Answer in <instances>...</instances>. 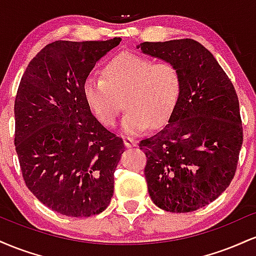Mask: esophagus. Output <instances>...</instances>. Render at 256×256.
<instances>
[{"label": "esophagus", "instance_id": "1", "mask_svg": "<svg viewBox=\"0 0 256 256\" xmlns=\"http://www.w3.org/2000/svg\"><path fill=\"white\" fill-rule=\"evenodd\" d=\"M124 144L126 148H131V146H136V140H132L130 137H125L124 138Z\"/></svg>", "mask_w": 256, "mask_h": 256}]
</instances>
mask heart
<instances>
[{"label": "heart", "mask_w": 256, "mask_h": 256, "mask_svg": "<svg viewBox=\"0 0 256 256\" xmlns=\"http://www.w3.org/2000/svg\"><path fill=\"white\" fill-rule=\"evenodd\" d=\"M182 89L180 73L171 62H156L140 55L114 58L104 70V78L89 76L84 83V98L100 122L114 126L122 110L126 112L122 131L137 136L171 116Z\"/></svg>", "instance_id": "obj_1"}]
</instances>
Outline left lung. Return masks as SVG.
I'll return each instance as SVG.
<instances>
[{
    "label": "left lung",
    "mask_w": 256,
    "mask_h": 256,
    "mask_svg": "<svg viewBox=\"0 0 256 256\" xmlns=\"http://www.w3.org/2000/svg\"><path fill=\"white\" fill-rule=\"evenodd\" d=\"M137 49L177 66L182 79L168 124L140 143L148 192L166 212H192L218 198L236 172L243 142L236 90L212 52L190 38Z\"/></svg>",
    "instance_id": "1"
}]
</instances>
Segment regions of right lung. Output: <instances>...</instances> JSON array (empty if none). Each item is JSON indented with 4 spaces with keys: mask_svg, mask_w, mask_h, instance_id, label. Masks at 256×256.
Returning a JSON list of instances; mask_svg holds the SVG:
<instances>
[{
    "mask_svg": "<svg viewBox=\"0 0 256 256\" xmlns=\"http://www.w3.org/2000/svg\"><path fill=\"white\" fill-rule=\"evenodd\" d=\"M122 38L46 46L20 80L16 150L26 186L55 212L85 218L104 212L114 192L122 138L91 113L84 83Z\"/></svg>",
    "mask_w": 256,
    "mask_h": 256,
    "instance_id": "1",
    "label": "right lung"
}]
</instances>
